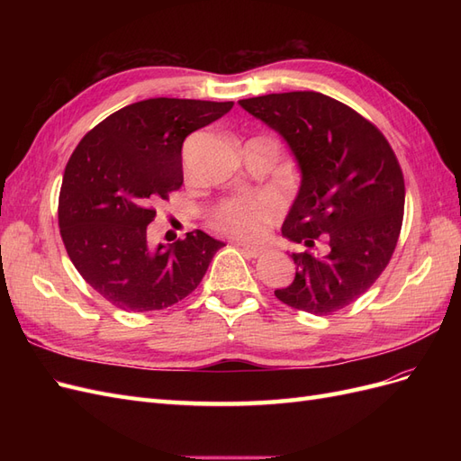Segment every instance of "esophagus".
I'll return each mask as SVG.
<instances>
[{
  "mask_svg": "<svg viewBox=\"0 0 461 461\" xmlns=\"http://www.w3.org/2000/svg\"><path fill=\"white\" fill-rule=\"evenodd\" d=\"M239 246L242 252L246 254V256H249V258H258V256H261V252H263V248L261 246H249V244H236Z\"/></svg>",
  "mask_w": 461,
  "mask_h": 461,
  "instance_id": "1",
  "label": "esophagus"
}]
</instances>
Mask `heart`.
<instances>
[{"label":"heart","instance_id":"1","mask_svg":"<svg viewBox=\"0 0 461 461\" xmlns=\"http://www.w3.org/2000/svg\"><path fill=\"white\" fill-rule=\"evenodd\" d=\"M278 215V203L267 196H236L221 202L212 213V225L239 239H258Z\"/></svg>","mask_w":461,"mask_h":461}]
</instances>
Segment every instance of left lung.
Segmentation results:
<instances>
[{
    "label": "left lung",
    "instance_id": "obj_1",
    "mask_svg": "<svg viewBox=\"0 0 461 461\" xmlns=\"http://www.w3.org/2000/svg\"><path fill=\"white\" fill-rule=\"evenodd\" d=\"M281 134L298 161L302 185L283 236L296 276L275 296L290 308L330 315L356 302L384 271L402 229L406 186L393 148L357 111L319 92H285L239 102ZM328 244L319 257L314 242Z\"/></svg>",
    "mask_w": 461,
    "mask_h": 461
}]
</instances>
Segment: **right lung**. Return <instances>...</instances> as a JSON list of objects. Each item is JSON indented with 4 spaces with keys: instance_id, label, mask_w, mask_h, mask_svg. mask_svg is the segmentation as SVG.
<instances>
[{
    "instance_id": "add662e5",
    "label": "right lung",
    "mask_w": 461,
    "mask_h": 461,
    "mask_svg": "<svg viewBox=\"0 0 461 461\" xmlns=\"http://www.w3.org/2000/svg\"><path fill=\"white\" fill-rule=\"evenodd\" d=\"M232 102L151 97L115 111L82 138L59 192V230L82 278L124 312H156L198 288L225 244L194 230L148 246L156 203L183 186L185 138Z\"/></svg>"
}]
</instances>
